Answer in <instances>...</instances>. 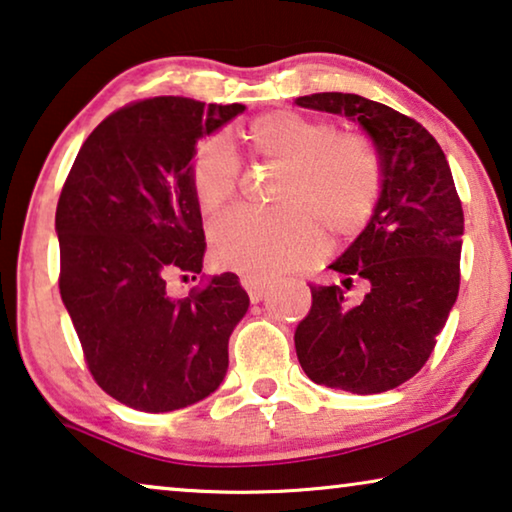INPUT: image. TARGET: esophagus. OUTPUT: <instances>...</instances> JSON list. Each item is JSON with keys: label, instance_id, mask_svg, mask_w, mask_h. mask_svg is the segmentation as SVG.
I'll list each match as a JSON object with an SVG mask.
<instances>
[{"label": "esophagus", "instance_id": "esophagus-1", "mask_svg": "<svg viewBox=\"0 0 512 512\" xmlns=\"http://www.w3.org/2000/svg\"><path fill=\"white\" fill-rule=\"evenodd\" d=\"M240 284L244 291L249 293L251 302H261L263 300V291H265V279L256 277V274H242Z\"/></svg>", "mask_w": 512, "mask_h": 512}]
</instances>
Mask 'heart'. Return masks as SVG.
<instances>
[{
    "label": "heart",
    "instance_id": "1",
    "mask_svg": "<svg viewBox=\"0 0 512 512\" xmlns=\"http://www.w3.org/2000/svg\"><path fill=\"white\" fill-rule=\"evenodd\" d=\"M251 157L281 170L277 212H238L212 231V258L244 274H277L314 263L335 238H355L372 221L383 191V157L374 138L295 110L258 115L242 131ZM189 189L198 212L217 219L235 203L240 166L221 136L196 145Z\"/></svg>",
    "mask_w": 512,
    "mask_h": 512
}]
</instances>
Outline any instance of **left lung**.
Here are the masks:
<instances>
[{
  "label": "left lung",
  "instance_id": "obj_1",
  "mask_svg": "<svg viewBox=\"0 0 512 512\" xmlns=\"http://www.w3.org/2000/svg\"><path fill=\"white\" fill-rule=\"evenodd\" d=\"M302 108L358 120L383 157V191L358 238L330 265L368 286L351 306L341 286L311 288L295 351L314 383L355 395L397 388L429 360L459 291L464 212L441 145L420 122L358 94L298 96Z\"/></svg>",
  "mask_w": 512,
  "mask_h": 512
}]
</instances>
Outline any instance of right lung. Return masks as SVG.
Here are the masks:
<instances>
[{"label": "right lung", "instance_id": "1", "mask_svg": "<svg viewBox=\"0 0 512 512\" xmlns=\"http://www.w3.org/2000/svg\"><path fill=\"white\" fill-rule=\"evenodd\" d=\"M242 110L187 96L131 101L87 136L59 194L62 302L94 381L131 409H184L226 376L249 295L224 272L175 300L166 274L203 270L189 161L198 138Z\"/></svg>", "mask_w": 512, "mask_h": 512}]
</instances>
